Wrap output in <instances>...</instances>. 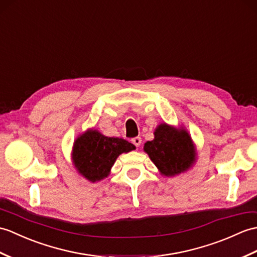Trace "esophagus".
Segmentation results:
<instances>
[{
  "label": "esophagus",
  "mask_w": 257,
  "mask_h": 257,
  "mask_svg": "<svg viewBox=\"0 0 257 257\" xmlns=\"http://www.w3.org/2000/svg\"><path fill=\"white\" fill-rule=\"evenodd\" d=\"M141 141H142V140H141L140 137H135V138L131 139V142H133L137 148H138V147L141 145Z\"/></svg>",
  "instance_id": "obj_1"
}]
</instances>
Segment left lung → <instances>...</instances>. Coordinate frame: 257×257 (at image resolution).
<instances>
[{"label": "left lung", "instance_id": "left-lung-1", "mask_svg": "<svg viewBox=\"0 0 257 257\" xmlns=\"http://www.w3.org/2000/svg\"><path fill=\"white\" fill-rule=\"evenodd\" d=\"M160 173L174 176L187 171L196 161L195 145L186 130L161 123L154 131V139L143 148Z\"/></svg>", "mask_w": 257, "mask_h": 257}]
</instances>
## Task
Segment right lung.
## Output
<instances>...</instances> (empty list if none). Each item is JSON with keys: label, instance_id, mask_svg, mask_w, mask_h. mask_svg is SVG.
Masks as SVG:
<instances>
[{"label": "right lung", "instance_id": "obj_1", "mask_svg": "<svg viewBox=\"0 0 257 257\" xmlns=\"http://www.w3.org/2000/svg\"><path fill=\"white\" fill-rule=\"evenodd\" d=\"M135 149L127 140L105 137L97 130L88 129L74 141L72 161L83 177L95 183L109 175L111 166L121 153Z\"/></svg>", "mask_w": 257, "mask_h": 257}]
</instances>
